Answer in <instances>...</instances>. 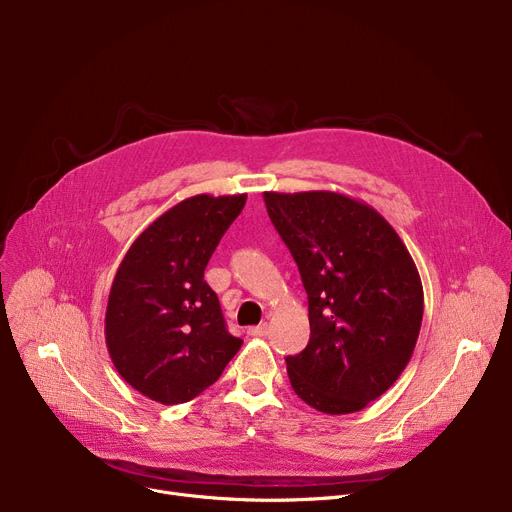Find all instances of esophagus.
I'll list each match as a JSON object with an SVG mask.
<instances>
[{"label": "esophagus", "instance_id": "34e87169", "mask_svg": "<svg viewBox=\"0 0 512 512\" xmlns=\"http://www.w3.org/2000/svg\"><path fill=\"white\" fill-rule=\"evenodd\" d=\"M249 334L255 336V338H263V336L270 334V326H267V324H259V326H255V328H249Z\"/></svg>", "mask_w": 512, "mask_h": 512}]
</instances>
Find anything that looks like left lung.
<instances>
[{"mask_svg": "<svg viewBox=\"0 0 512 512\" xmlns=\"http://www.w3.org/2000/svg\"><path fill=\"white\" fill-rule=\"evenodd\" d=\"M263 201L309 299V344L286 357L290 386L321 413H357L413 357L423 319L417 265L396 230L359 199L270 191Z\"/></svg>", "mask_w": 512, "mask_h": 512, "instance_id": "1", "label": "left lung"}]
</instances>
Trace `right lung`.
Instances as JSON below:
<instances>
[{"label": "right lung", "instance_id": "1", "mask_svg": "<svg viewBox=\"0 0 512 512\" xmlns=\"http://www.w3.org/2000/svg\"><path fill=\"white\" fill-rule=\"evenodd\" d=\"M247 195H195L149 224L112 282L105 344L122 378L143 396L178 405L220 378L242 344L226 330L207 261Z\"/></svg>", "mask_w": 512, "mask_h": 512}]
</instances>
